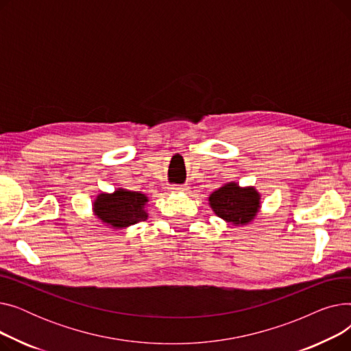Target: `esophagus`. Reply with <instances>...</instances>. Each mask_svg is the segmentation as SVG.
Returning a JSON list of instances; mask_svg holds the SVG:
<instances>
[{
  "instance_id": "34e87169",
  "label": "esophagus",
  "mask_w": 351,
  "mask_h": 351,
  "mask_svg": "<svg viewBox=\"0 0 351 351\" xmlns=\"http://www.w3.org/2000/svg\"><path fill=\"white\" fill-rule=\"evenodd\" d=\"M169 189L173 193H185L189 191V188L186 185H172Z\"/></svg>"
}]
</instances>
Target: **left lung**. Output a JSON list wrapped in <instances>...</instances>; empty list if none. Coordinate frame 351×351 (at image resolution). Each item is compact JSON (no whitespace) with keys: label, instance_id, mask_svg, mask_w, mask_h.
Here are the masks:
<instances>
[{"label":"left lung","instance_id":"1","mask_svg":"<svg viewBox=\"0 0 351 351\" xmlns=\"http://www.w3.org/2000/svg\"><path fill=\"white\" fill-rule=\"evenodd\" d=\"M209 205L225 222L243 226L250 223L261 210V193L253 186L242 188L236 182H229L210 193Z\"/></svg>","mask_w":351,"mask_h":351}]
</instances>
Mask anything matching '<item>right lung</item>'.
<instances>
[{
    "instance_id": "obj_1",
    "label": "right lung",
    "mask_w": 351,
    "mask_h": 351,
    "mask_svg": "<svg viewBox=\"0 0 351 351\" xmlns=\"http://www.w3.org/2000/svg\"><path fill=\"white\" fill-rule=\"evenodd\" d=\"M147 202L145 193L118 188L112 193H99L92 204V212L105 226L125 229L147 219Z\"/></svg>"
}]
</instances>
